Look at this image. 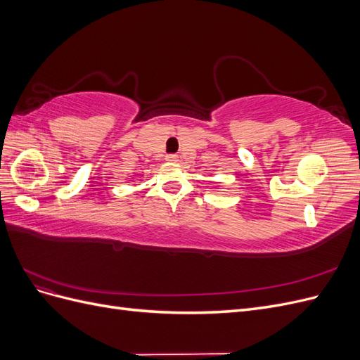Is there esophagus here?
I'll return each instance as SVG.
<instances>
[{
    "instance_id": "1",
    "label": "esophagus",
    "mask_w": 360,
    "mask_h": 360,
    "mask_svg": "<svg viewBox=\"0 0 360 360\" xmlns=\"http://www.w3.org/2000/svg\"><path fill=\"white\" fill-rule=\"evenodd\" d=\"M165 159H167L168 162H177L179 156H177V155H167V156H165Z\"/></svg>"
}]
</instances>
